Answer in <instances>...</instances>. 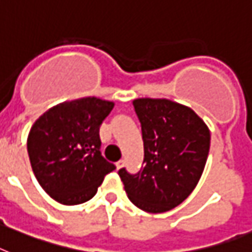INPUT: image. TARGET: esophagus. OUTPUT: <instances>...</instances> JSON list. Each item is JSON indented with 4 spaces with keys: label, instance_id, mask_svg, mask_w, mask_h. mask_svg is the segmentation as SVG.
I'll return each mask as SVG.
<instances>
[{
    "label": "esophagus",
    "instance_id": "34e87169",
    "mask_svg": "<svg viewBox=\"0 0 252 252\" xmlns=\"http://www.w3.org/2000/svg\"><path fill=\"white\" fill-rule=\"evenodd\" d=\"M123 165H124V160H119L118 163H116V168L118 169L123 168Z\"/></svg>",
    "mask_w": 252,
    "mask_h": 252
}]
</instances>
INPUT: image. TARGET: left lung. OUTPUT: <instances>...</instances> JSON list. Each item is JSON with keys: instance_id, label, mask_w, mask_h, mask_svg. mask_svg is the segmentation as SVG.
Listing matches in <instances>:
<instances>
[{"instance_id": "1", "label": "left lung", "mask_w": 252, "mask_h": 252, "mask_svg": "<svg viewBox=\"0 0 252 252\" xmlns=\"http://www.w3.org/2000/svg\"><path fill=\"white\" fill-rule=\"evenodd\" d=\"M133 107L141 123L144 169L119 171L136 207L161 214L181 204L197 186L207 161L211 133L190 107L165 98H137Z\"/></svg>"}]
</instances>
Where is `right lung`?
Instances as JSON below:
<instances>
[{"instance_id": "1", "label": "right lung", "mask_w": 252, "mask_h": 252, "mask_svg": "<svg viewBox=\"0 0 252 252\" xmlns=\"http://www.w3.org/2000/svg\"><path fill=\"white\" fill-rule=\"evenodd\" d=\"M115 103L98 97L64 101L31 126L27 150L41 188L54 200L75 206L92 199L116 168L101 155L99 126Z\"/></svg>"}]
</instances>
